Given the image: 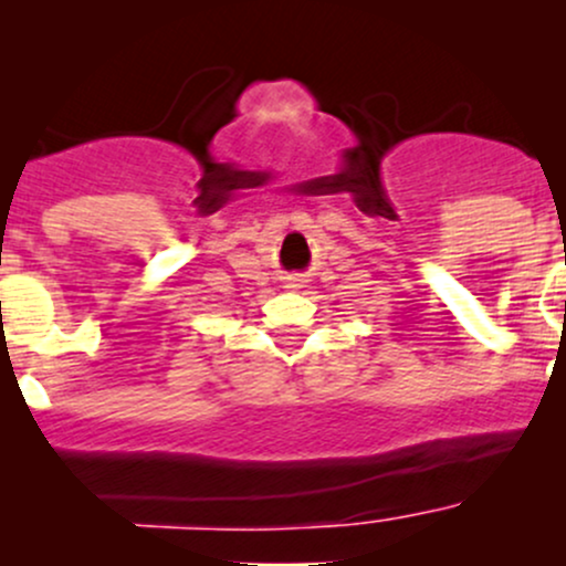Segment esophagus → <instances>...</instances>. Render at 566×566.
Wrapping results in <instances>:
<instances>
[{"mask_svg":"<svg viewBox=\"0 0 566 566\" xmlns=\"http://www.w3.org/2000/svg\"><path fill=\"white\" fill-rule=\"evenodd\" d=\"M284 287H287V290H301V287H303V279L290 276V279H287V284H284Z\"/></svg>","mask_w":566,"mask_h":566,"instance_id":"1","label":"esophagus"}]
</instances>
